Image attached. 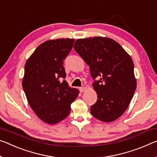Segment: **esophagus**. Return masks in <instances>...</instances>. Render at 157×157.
Instances as JSON below:
<instances>
[{
  "instance_id": "1",
  "label": "esophagus",
  "mask_w": 157,
  "mask_h": 157,
  "mask_svg": "<svg viewBox=\"0 0 157 157\" xmlns=\"http://www.w3.org/2000/svg\"><path fill=\"white\" fill-rule=\"evenodd\" d=\"M85 90H86V88L83 87V86H82V87L79 88V91H80V92H84Z\"/></svg>"
}]
</instances>
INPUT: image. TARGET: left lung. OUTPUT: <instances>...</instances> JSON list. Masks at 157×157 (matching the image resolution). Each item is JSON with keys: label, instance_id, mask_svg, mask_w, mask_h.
I'll return each instance as SVG.
<instances>
[{"label": "left lung", "instance_id": "1", "mask_svg": "<svg viewBox=\"0 0 157 157\" xmlns=\"http://www.w3.org/2000/svg\"><path fill=\"white\" fill-rule=\"evenodd\" d=\"M74 49L90 68L97 93L91 114L110 122L119 118L130 103L136 89L132 59L113 39L94 37L78 39Z\"/></svg>", "mask_w": 157, "mask_h": 157}]
</instances>
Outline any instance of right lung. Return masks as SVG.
Returning a JSON list of instances; mask_svg holds the SVG:
<instances>
[{
	"mask_svg": "<svg viewBox=\"0 0 157 157\" xmlns=\"http://www.w3.org/2000/svg\"><path fill=\"white\" fill-rule=\"evenodd\" d=\"M74 39L47 40L37 47L25 64L22 86L30 106L47 124H56L71 113L79 90L65 80L63 61Z\"/></svg>",
	"mask_w": 157,
	"mask_h": 157,
	"instance_id": "right-lung-1",
	"label": "right lung"
}]
</instances>
